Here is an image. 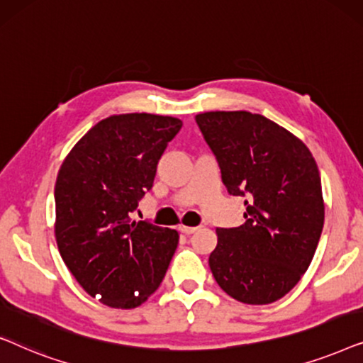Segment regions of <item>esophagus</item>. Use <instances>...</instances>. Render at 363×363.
<instances>
[{
  "mask_svg": "<svg viewBox=\"0 0 363 363\" xmlns=\"http://www.w3.org/2000/svg\"><path fill=\"white\" fill-rule=\"evenodd\" d=\"M178 231L183 233V235L190 236V235H193V233H195V231H198V228H195V226H180V228H178Z\"/></svg>",
  "mask_w": 363,
  "mask_h": 363,
  "instance_id": "34e87169",
  "label": "esophagus"
}]
</instances>
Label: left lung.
Here are the masks:
<instances>
[{
	"instance_id": "left-lung-1",
	"label": "left lung",
	"mask_w": 363,
	"mask_h": 363,
	"mask_svg": "<svg viewBox=\"0 0 363 363\" xmlns=\"http://www.w3.org/2000/svg\"><path fill=\"white\" fill-rule=\"evenodd\" d=\"M195 121L226 191L246 205L241 226L216 228L210 269L233 299L271 304L299 282L319 245V168L299 138L259 113L205 112Z\"/></svg>"
}]
</instances>
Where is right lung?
Returning a JSON list of instances; mask_svg holds the SVG:
<instances>
[{
	"label": "right lung",
	"mask_w": 363,
	"mask_h": 363,
	"mask_svg": "<svg viewBox=\"0 0 363 363\" xmlns=\"http://www.w3.org/2000/svg\"><path fill=\"white\" fill-rule=\"evenodd\" d=\"M182 125L153 113L107 117L62 162L54 190L59 252L84 291L106 306L133 309L147 301L177 250L175 230L130 215Z\"/></svg>",
	"instance_id": "right-lung-1"
}]
</instances>
